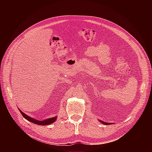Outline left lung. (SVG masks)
Instances as JSON below:
<instances>
[{"mask_svg": "<svg viewBox=\"0 0 152 152\" xmlns=\"http://www.w3.org/2000/svg\"><path fill=\"white\" fill-rule=\"evenodd\" d=\"M100 121L102 123H103V124H105V125H106V124H107V125H108V124H111V123H107L103 122V121H101V120H100Z\"/></svg>", "mask_w": 152, "mask_h": 152, "instance_id": "obj_1", "label": "left lung"}]
</instances>
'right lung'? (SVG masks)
<instances>
[{
	"label": "right lung",
	"instance_id": "1",
	"mask_svg": "<svg viewBox=\"0 0 152 152\" xmlns=\"http://www.w3.org/2000/svg\"><path fill=\"white\" fill-rule=\"evenodd\" d=\"M20 111V113L21 114V115H23V117L26 118L27 120L32 122V123H34L35 124H39V125H48V124H52L53 123V122H55L56 120V117H53V118H49V119H47V120H43V121H39V120H35V119H34L29 116H28L27 115H26L25 113H23L22 111Z\"/></svg>",
	"mask_w": 152,
	"mask_h": 152
}]
</instances>
